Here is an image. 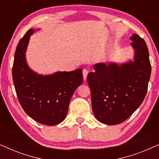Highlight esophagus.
<instances>
[{
    "instance_id": "esophagus-1",
    "label": "esophagus",
    "mask_w": 159,
    "mask_h": 159,
    "mask_svg": "<svg viewBox=\"0 0 159 159\" xmlns=\"http://www.w3.org/2000/svg\"><path fill=\"white\" fill-rule=\"evenodd\" d=\"M82 74H83V79L84 80H86L87 76H88V69H84L83 70H82Z\"/></svg>"
}]
</instances>
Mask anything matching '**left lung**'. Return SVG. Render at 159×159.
Wrapping results in <instances>:
<instances>
[{"mask_svg": "<svg viewBox=\"0 0 159 159\" xmlns=\"http://www.w3.org/2000/svg\"><path fill=\"white\" fill-rule=\"evenodd\" d=\"M130 39L135 51L134 61L120 66L103 63L94 66L87 80L91 91L93 111L100 122L120 124L143 103L151 77V65L145 40L134 34Z\"/></svg>", "mask_w": 159, "mask_h": 159, "instance_id": "1", "label": "left lung"}]
</instances>
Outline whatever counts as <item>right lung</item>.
<instances>
[{"label": "right lung", "instance_id": "obj_1", "mask_svg": "<svg viewBox=\"0 0 159 159\" xmlns=\"http://www.w3.org/2000/svg\"><path fill=\"white\" fill-rule=\"evenodd\" d=\"M33 29L28 30L16 46L12 68L13 81L19 103L28 116L45 125L64 120L71 98L83 82L81 69L37 75L27 66L25 52Z\"/></svg>", "mask_w": 159, "mask_h": 159}]
</instances>
